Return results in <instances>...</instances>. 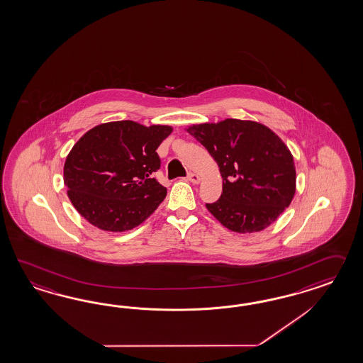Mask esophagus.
<instances>
[{"label":"esophagus","instance_id":"obj_1","mask_svg":"<svg viewBox=\"0 0 363 363\" xmlns=\"http://www.w3.org/2000/svg\"><path fill=\"white\" fill-rule=\"evenodd\" d=\"M187 179L191 182V184H199L201 182V177L198 176V174H195V173H189V176H187Z\"/></svg>","mask_w":363,"mask_h":363}]
</instances>
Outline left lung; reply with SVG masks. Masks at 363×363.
Wrapping results in <instances>:
<instances>
[{"label": "left lung", "instance_id": "obj_1", "mask_svg": "<svg viewBox=\"0 0 363 363\" xmlns=\"http://www.w3.org/2000/svg\"><path fill=\"white\" fill-rule=\"evenodd\" d=\"M210 152L223 178V191L206 207L239 233L265 230L291 203L296 170L291 152L265 124L224 119L186 128Z\"/></svg>", "mask_w": 363, "mask_h": 363}]
</instances>
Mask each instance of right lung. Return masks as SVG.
Here are the masks:
<instances>
[{
  "instance_id": "add662e5",
  "label": "right lung",
  "mask_w": 363,
  "mask_h": 363,
  "mask_svg": "<svg viewBox=\"0 0 363 363\" xmlns=\"http://www.w3.org/2000/svg\"><path fill=\"white\" fill-rule=\"evenodd\" d=\"M172 131L165 124L118 121L84 133L64 162L67 194L77 213L108 232L147 220L167 196L153 173L160 169L156 150Z\"/></svg>"
}]
</instances>
